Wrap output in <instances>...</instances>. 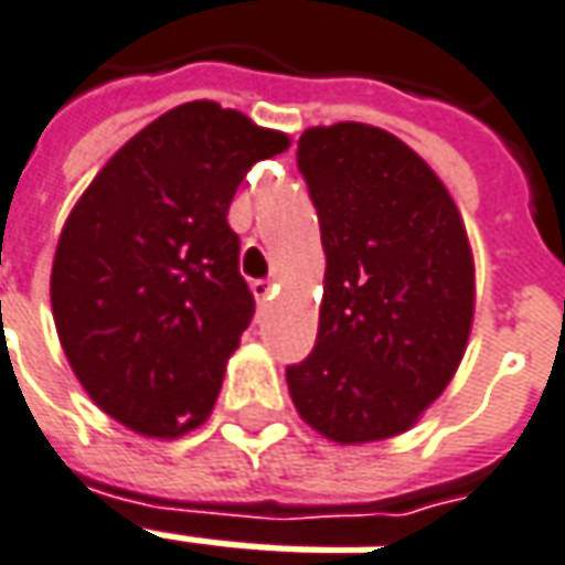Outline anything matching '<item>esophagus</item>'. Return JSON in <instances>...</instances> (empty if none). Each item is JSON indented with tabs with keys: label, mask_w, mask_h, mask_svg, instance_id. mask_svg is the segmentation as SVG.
Listing matches in <instances>:
<instances>
[{
	"label": "esophagus",
	"mask_w": 565,
	"mask_h": 565,
	"mask_svg": "<svg viewBox=\"0 0 565 565\" xmlns=\"http://www.w3.org/2000/svg\"><path fill=\"white\" fill-rule=\"evenodd\" d=\"M252 292L257 296V301H269L273 299V292H275V284L273 281H252Z\"/></svg>",
	"instance_id": "1"
}]
</instances>
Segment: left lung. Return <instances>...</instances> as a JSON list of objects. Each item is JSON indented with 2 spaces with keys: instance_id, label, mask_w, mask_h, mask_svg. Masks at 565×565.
Returning a JSON list of instances; mask_svg holds the SVG:
<instances>
[{
  "instance_id": "8db88e82",
  "label": "left lung",
  "mask_w": 565,
  "mask_h": 565,
  "mask_svg": "<svg viewBox=\"0 0 565 565\" xmlns=\"http://www.w3.org/2000/svg\"><path fill=\"white\" fill-rule=\"evenodd\" d=\"M296 162L320 218L326 290L311 355L287 367L299 415L331 441L399 436L454 379L473 260L436 171L367 124L305 129Z\"/></svg>"
}]
</instances>
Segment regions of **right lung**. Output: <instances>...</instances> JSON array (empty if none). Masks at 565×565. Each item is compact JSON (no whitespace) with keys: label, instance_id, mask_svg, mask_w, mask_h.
I'll return each instance as SVG.
<instances>
[{"label":"right lung","instance_id":"right-lung-1","mask_svg":"<svg viewBox=\"0 0 565 565\" xmlns=\"http://www.w3.org/2000/svg\"><path fill=\"white\" fill-rule=\"evenodd\" d=\"M290 139L213 100L141 129L76 201L55 248L53 317L97 406L150 438L204 424L254 317L227 206Z\"/></svg>","mask_w":565,"mask_h":565}]
</instances>
